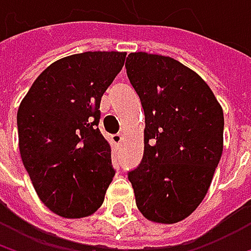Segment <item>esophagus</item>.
<instances>
[{
  "label": "esophagus",
  "mask_w": 251,
  "mask_h": 251,
  "mask_svg": "<svg viewBox=\"0 0 251 251\" xmlns=\"http://www.w3.org/2000/svg\"><path fill=\"white\" fill-rule=\"evenodd\" d=\"M122 141H124V135H122V133H115V135H112V142H113L115 145H121Z\"/></svg>",
  "instance_id": "1"
}]
</instances>
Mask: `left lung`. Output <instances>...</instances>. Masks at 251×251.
Returning <instances> with one entry per match:
<instances>
[{"label": "left lung", "instance_id": "8db88e82", "mask_svg": "<svg viewBox=\"0 0 251 251\" xmlns=\"http://www.w3.org/2000/svg\"><path fill=\"white\" fill-rule=\"evenodd\" d=\"M126 74L144 113V157L127 172L136 206L173 224L203 201L223 154L224 113L208 84L170 56L129 53Z\"/></svg>", "mask_w": 251, "mask_h": 251}]
</instances>
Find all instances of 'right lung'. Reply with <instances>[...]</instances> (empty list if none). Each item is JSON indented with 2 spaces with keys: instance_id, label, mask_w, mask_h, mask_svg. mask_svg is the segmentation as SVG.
I'll return each mask as SVG.
<instances>
[{
  "instance_id": "1",
  "label": "right lung",
  "mask_w": 251,
  "mask_h": 251,
  "mask_svg": "<svg viewBox=\"0 0 251 251\" xmlns=\"http://www.w3.org/2000/svg\"><path fill=\"white\" fill-rule=\"evenodd\" d=\"M125 52L62 58L36 78L17 112L19 147L40 201L64 218L96 212L115 176L100 101Z\"/></svg>"
}]
</instances>
